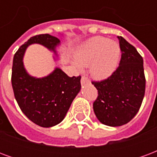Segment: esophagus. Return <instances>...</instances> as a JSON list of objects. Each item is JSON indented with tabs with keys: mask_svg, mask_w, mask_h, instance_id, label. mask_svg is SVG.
I'll return each instance as SVG.
<instances>
[{
	"mask_svg": "<svg viewBox=\"0 0 157 157\" xmlns=\"http://www.w3.org/2000/svg\"><path fill=\"white\" fill-rule=\"evenodd\" d=\"M81 82H82V84H85V83H89L90 82V80H89L87 77H86L85 75H83L81 79Z\"/></svg>",
	"mask_w": 157,
	"mask_h": 157,
	"instance_id": "esophagus-1",
	"label": "esophagus"
}]
</instances>
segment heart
Instances as JSON below:
<instances>
[{"mask_svg": "<svg viewBox=\"0 0 157 157\" xmlns=\"http://www.w3.org/2000/svg\"><path fill=\"white\" fill-rule=\"evenodd\" d=\"M119 55L120 47L118 43L98 36L88 39L81 46L75 59L82 66H90V73L94 78L102 80L115 71ZM78 64L75 63V66L80 68Z\"/></svg>", "mask_w": 157, "mask_h": 157, "instance_id": "1", "label": "heart"}]
</instances>
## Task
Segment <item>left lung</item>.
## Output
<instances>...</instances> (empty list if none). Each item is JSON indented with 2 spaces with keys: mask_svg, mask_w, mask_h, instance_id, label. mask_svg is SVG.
<instances>
[{
  "mask_svg": "<svg viewBox=\"0 0 157 157\" xmlns=\"http://www.w3.org/2000/svg\"><path fill=\"white\" fill-rule=\"evenodd\" d=\"M121 59L109 78L92 82L98 96L93 110L102 124L117 127L127 124L138 113L145 96L143 58L123 37H118Z\"/></svg>",
  "mask_w": 157,
  "mask_h": 157,
  "instance_id": "obj_1",
  "label": "left lung"
}]
</instances>
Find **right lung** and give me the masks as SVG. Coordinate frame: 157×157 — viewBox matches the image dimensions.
I'll list each match as a JSON object with an SVG mask.
<instances>
[{
    "instance_id": "add662e5",
    "label": "right lung",
    "mask_w": 157,
    "mask_h": 157,
    "mask_svg": "<svg viewBox=\"0 0 157 157\" xmlns=\"http://www.w3.org/2000/svg\"><path fill=\"white\" fill-rule=\"evenodd\" d=\"M32 44H40L55 53L59 40L48 33L39 34L18 48L12 63V89L22 112L37 125L48 128L59 124L65 117L81 90V75L70 77L55 68L43 78L31 76L26 71L22 59L26 48Z\"/></svg>"
}]
</instances>
